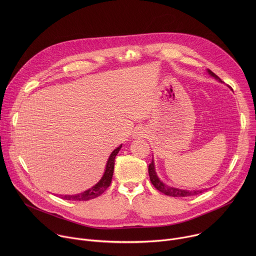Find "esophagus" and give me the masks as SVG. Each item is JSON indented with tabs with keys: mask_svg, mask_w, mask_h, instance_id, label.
I'll use <instances>...</instances> for the list:
<instances>
[{
	"mask_svg": "<svg viewBox=\"0 0 256 256\" xmlns=\"http://www.w3.org/2000/svg\"><path fill=\"white\" fill-rule=\"evenodd\" d=\"M136 136H140V134H136Z\"/></svg>",
	"mask_w": 256,
	"mask_h": 256,
	"instance_id": "esophagus-1",
	"label": "esophagus"
}]
</instances>
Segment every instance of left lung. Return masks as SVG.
<instances>
[{
	"mask_svg": "<svg viewBox=\"0 0 256 256\" xmlns=\"http://www.w3.org/2000/svg\"><path fill=\"white\" fill-rule=\"evenodd\" d=\"M208 74L214 77V79L218 80L220 82H222V80L218 78L214 72H212L210 70H208ZM149 175H150V180L152 182V184L155 186L156 190H158L159 192H161L162 194H166V196H174V198H184V196H196V194H200L202 192H204L206 190H179V188H170L167 186L166 184H164L163 182L158 178L156 171H155V167H154V161L152 160V162L149 165Z\"/></svg>",
	"mask_w": 256,
	"mask_h": 256,
	"instance_id": "1",
	"label": "left lung"
}]
</instances>
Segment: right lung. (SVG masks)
<instances>
[{"label":"right lung","mask_w":256,"mask_h":256,"mask_svg":"<svg viewBox=\"0 0 256 256\" xmlns=\"http://www.w3.org/2000/svg\"><path fill=\"white\" fill-rule=\"evenodd\" d=\"M122 148V144L118 148H116L108 158L107 164H106V168H105V172L102 176V178L100 179V181L96 186H94L92 188L79 194H75V196H60L62 198L66 200H89L92 198H95L99 196H101L112 184V175H114V160H116V156L118 155V153L120 152Z\"/></svg>","instance_id":"1"}]
</instances>
